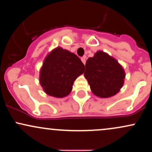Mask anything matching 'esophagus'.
Returning <instances> with one entry per match:
<instances>
[{"mask_svg":"<svg viewBox=\"0 0 152 152\" xmlns=\"http://www.w3.org/2000/svg\"><path fill=\"white\" fill-rule=\"evenodd\" d=\"M81 59V61L83 62V64L85 65V64H86V57H85V56L84 57H82Z\"/></svg>","mask_w":152,"mask_h":152,"instance_id":"obj_1","label":"esophagus"}]
</instances>
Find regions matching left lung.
<instances>
[{
	"label": "left lung",
	"mask_w": 152,
	"mask_h": 152,
	"mask_svg": "<svg viewBox=\"0 0 152 152\" xmlns=\"http://www.w3.org/2000/svg\"><path fill=\"white\" fill-rule=\"evenodd\" d=\"M84 76L94 95L109 98L118 93L124 83L126 74L116 58L98 50L86 61Z\"/></svg>",
	"instance_id": "8db88e82"
}]
</instances>
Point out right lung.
<instances>
[{
	"label": "right lung",
	"mask_w": 152,
	"mask_h": 152,
	"mask_svg": "<svg viewBox=\"0 0 152 152\" xmlns=\"http://www.w3.org/2000/svg\"><path fill=\"white\" fill-rule=\"evenodd\" d=\"M85 66L76 54L57 47L48 53L40 70L39 81L46 94L63 98L71 93L75 80Z\"/></svg>",
	"instance_id": "right-lung-1"
}]
</instances>
